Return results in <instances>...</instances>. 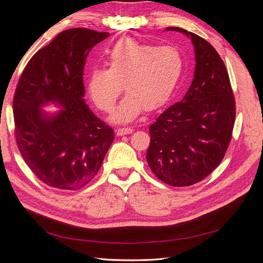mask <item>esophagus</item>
<instances>
[{"mask_svg":"<svg viewBox=\"0 0 263 263\" xmlns=\"http://www.w3.org/2000/svg\"><path fill=\"white\" fill-rule=\"evenodd\" d=\"M133 128H130V127H123V128H118L116 130V134L118 135V136H123V135H127V134H132L133 133Z\"/></svg>","mask_w":263,"mask_h":263,"instance_id":"obj_1","label":"esophagus"}]
</instances>
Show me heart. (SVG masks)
<instances>
[{
  "label": "heart",
  "mask_w": 263,
  "mask_h": 263,
  "mask_svg": "<svg viewBox=\"0 0 263 263\" xmlns=\"http://www.w3.org/2000/svg\"><path fill=\"white\" fill-rule=\"evenodd\" d=\"M107 68L93 69L87 92L98 108L113 112L117 99L127 92L113 115L116 122H130L142 109L154 110L170 99L184 70L180 50L170 45L154 46L124 38L105 51Z\"/></svg>",
  "instance_id": "b5f03b06"
}]
</instances>
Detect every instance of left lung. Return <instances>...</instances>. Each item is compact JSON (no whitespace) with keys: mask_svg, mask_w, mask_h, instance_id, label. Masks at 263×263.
Segmentation results:
<instances>
[{"mask_svg":"<svg viewBox=\"0 0 263 263\" xmlns=\"http://www.w3.org/2000/svg\"><path fill=\"white\" fill-rule=\"evenodd\" d=\"M191 38L194 78L184 98L150 126L147 162L155 176L172 186H190L219 165L232 140L235 98L226 67L204 38L180 27H166Z\"/></svg>","mask_w":263,"mask_h":263,"instance_id":"1","label":"left lung"}]
</instances>
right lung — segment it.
Masks as SVG:
<instances>
[{
    "instance_id": "right-lung-1",
    "label": "right lung",
    "mask_w": 263,
    "mask_h": 263,
    "mask_svg": "<svg viewBox=\"0 0 263 263\" xmlns=\"http://www.w3.org/2000/svg\"><path fill=\"white\" fill-rule=\"evenodd\" d=\"M109 33L71 28L39 49L20 78L13 100L20 153L47 185L79 190L99 172L114 140L112 127L93 114L83 99V70L93 47ZM61 106L48 116L41 106Z\"/></svg>"
}]
</instances>
